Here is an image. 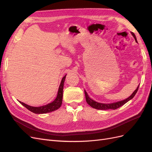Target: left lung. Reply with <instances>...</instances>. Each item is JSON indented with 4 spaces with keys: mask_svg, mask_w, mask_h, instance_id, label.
I'll list each match as a JSON object with an SVG mask.
<instances>
[{
    "mask_svg": "<svg viewBox=\"0 0 152 152\" xmlns=\"http://www.w3.org/2000/svg\"><path fill=\"white\" fill-rule=\"evenodd\" d=\"M131 34L132 35V36L134 37V38L136 40V42H137V41L136 40V37L134 35V34L133 32H131ZM139 88V86H137V87L136 88V89L133 92V93L129 96V97L127 98L126 99H124L122 101H120V102H118L116 103H109V104H104V103H98L95 102L93 99H91L88 94H87V92L84 90V93H85V96H86V102L87 103V104H89L91 107H93L95 109H98V110H109V109H112V110H115L117 108H120L121 107H122V105H124V104H126L127 102L131 100V99H132L134 98V96H135V94H136L137 90H138Z\"/></svg>",
    "mask_w": 152,
    "mask_h": 152,
    "instance_id": "obj_1",
    "label": "left lung"
}]
</instances>
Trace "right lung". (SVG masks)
<instances>
[{
	"label": "right lung",
	"instance_id": "add662e5",
	"mask_svg": "<svg viewBox=\"0 0 152 152\" xmlns=\"http://www.w3.org/2000/svg\"><path fill=\"white\" fill-rule=\"evenodd\" d=\"M66 75L63 77L61 80V84L59 85L58 94L56 99H55L53 102L50 103L46 105L42 106V107H31L28 104H26L24 103L20 102V103L23 105L25 108H26L30 111L33 112L34 113H38V114H42V113H49L54 111L57 109H58L59 107L61 106L62 104V99H63V86H64V82H65Z\"/></svg>",
	"mask_w": 152,
	"mask_h": 152
}]
</instances>
